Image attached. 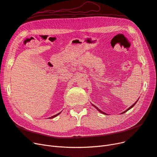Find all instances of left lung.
Returning a JSON list of instances; mask_svg holds the SVG:
<instances>
[{"label":"left lung","instance_id":"left-lung-1","mask_svg":"<svg viewBox=\"0 0 157 157\" xmlns=\"http://www.w3.org/2000/svg\"><path fill=\"white\" fill-rule=\"evenodd\" d=\"M137 101H138V99H137V101H136V102H135V103H134V104H133V105H132V106H130V107L129 108H128V109H126V110L125 111H124V112H122V113H126V111H128V110H130V109H132V108L133 107H134V105H136V103H137ZM92 105H93V106H94V107H96V109H98V111H99V112H100L101 113H103V114H104V115H107V114H106L105 113H104V112L101 111L100 110V109H98V107H97L96 106H95L94 105H93V104H92Z\"/></svg>","mask_w":157,"mask_h":157}]
</instances>
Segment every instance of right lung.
<instances>
[{"mask_svg":"<svg viewBox=\"0 0 157 157\" xmlns=\"http://www.w3.org/2000/svg\"><path fill=\"white\" fill-rule=\"evenodd\" d=\"M61 113V112L60 113H58V114H56V115H54V116H52V117H50L49 118H54V117H57L58 116V115H59V114Z\"/></svg>","mask_w":157,"mask_h":157,"instance_id":"right-lung-1","label":"right lung"}]
</instances>
